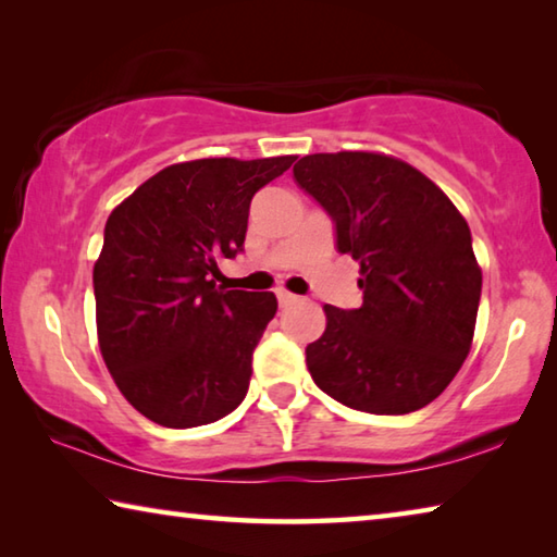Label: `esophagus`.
<instances>
[{"instance_id":"obj_1","label":"esophagus","mask_w":557,"mask_h":557,"mask_svg":"<svg viewBox=\"0 0 557 557\" xmlns=\"http://www.w3.org/2000/svg\"><path fill=\"white\" fill-rule=\"evenodd\" d=\"M277 301H280V307H287V305H292V301H297V295H292V292H287V289H277Z\"/></svg>"}]
</instances>
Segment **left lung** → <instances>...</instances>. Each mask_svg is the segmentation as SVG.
Returning a JSON list of instances; mask_svg holds the SVG:
<instances>
[{
    "instance_id": "1",
    "label": "left lung",
    "mask_w": 557,
    "mask_h": 557,
    "mask_svg": "<svg viewBox=\"0 0 557 557\" xmlns=\"http://www.w3.org/2000/svg\"><path fill=\"white\" fill-rule=\"evenodd\" d=\"M292 174L334 221L336 250L361 265L363 305H326L324 334L307 346L314 383L354 410L425 408L474 336L482 270L467 221L440 186L395 157L309 154Z\"/></svg>"
}]
</instances>
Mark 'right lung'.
I'll list each match as a JSON object with an SVG mask.
<instances>
[{
	"instance_id": "obj_1",
	"label": "right lung",
	"mask_w": 557,
	"mask_h": 557,
	"mask_svg": "<svg viewBox=\"0 0 557 557\" xmlns=\"http://www.w3.org/2000/svg\"><path fill=\"white\" fill-rule=\"evenodd\" d=\"M297 157L172 164L110 213L92 268L98 342L129 405L186 430L225 418L250 385L272 292L215 287L243 250L250 201Z\"/></svg>"
}]
</instances>
